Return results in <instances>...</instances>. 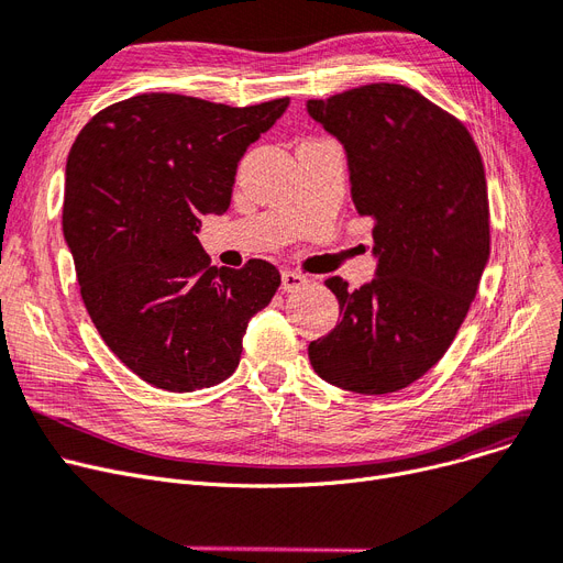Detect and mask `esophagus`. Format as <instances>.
<instances>
[{
	"label": "esophagus",
	"mask_w": 563,
	"mask_h": 563,
	"mask_svg": "<svg viewBox=\"0 0 563 563\" xmlns=\"http://www.w3.org/2000/svg\"><path fill=\"white\" fill-rule=\"evenodd\" d=\"M280 278H283V289L285 291H297V289L308 285V276H303L299 272H283Z\"/></svg>",
	"instance_id": "1"
}]
</instances>
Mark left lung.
I'll return each instance as SVG.
<instances>
[{
	"mask_svg": "<svg viewBox=\"0 0 563 563\" xmlns=\"http://www.w3.org/2000/svg\"><path fill=\"white\" fill-rule=\"evenodd\" d=\"M306 110L345 150L377 257L375 278L358 289L327 280L340 322L308 356L333 386L394 394L446 354L476 297L490 257L483 161L455 117L402 85H363Z\"/></svg>",
	"mask_w": 563,
	"mask_h": 563,
	"instance_id": "left-lung-1",
	"label": "left lung"
}]
</instances>
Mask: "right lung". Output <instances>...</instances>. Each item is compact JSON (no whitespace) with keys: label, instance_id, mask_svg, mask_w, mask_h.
<instances>
[{"label":"right lung","instance_id":"obj_1","mask_svg":"<svg viewBox=\"0 0 563 563\" xmlns=\"http://www.w3.org/2000/svg\"><path fill=\"white\" fill-rule=\"evenodd\" d=\"M289 99L230 108L140 93L96 117L66 161L64 239L93 327L146 384L190 394L228 379L280 274L211 266L200 216L225 213L236 165Z\"/></svg>","mask_w":563,"mask_h":563}]
</instances>
